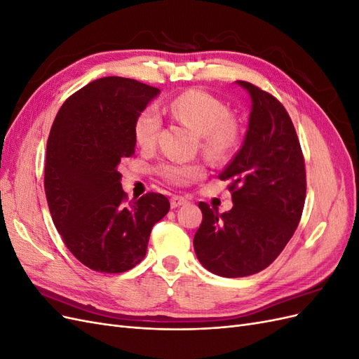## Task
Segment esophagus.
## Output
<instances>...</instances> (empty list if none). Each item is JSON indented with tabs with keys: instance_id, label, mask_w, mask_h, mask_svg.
Returning <instances> with one entry per match:
<instances>
[{
	"instance_id": "1",
	"label": "esophagus",
	"mask_w": 359,
	"mask_h": 359,
	"mask_svg": "<svg viewBox=\"0 0 359 359\" xmlns=\"http://www.w3.org/2000/svg\"><path fill=\"white\" fill-rule=\"evenodd\" d=\"M186 202H187V201L184 199L182 196H172V198H170V206H172V208H178V206L184 205Z\"/></svg>"
}]
</instances>
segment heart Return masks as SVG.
<instances>
[{
	"instance_id": "b5f03b06",
	"label": "heart",
	"mask_w": 359,
	"mask_h": 359,
	"mask_svg": "<svg viewBox=\"0 0 359 359\" xmlns=\"http://www.w3.org/2000/svg\"><path fill=\"white\" fill-rule=\"evenodd\" d=\"M165 111L175 121L193 128L201 135L202 149L215 161L229 158L241 142V128L231 116V109L215 95L202 90H187L178 94L165 106ZM161 119L154 107H145L133 126L136 144L149 149L157 142ZM160 175L173 186H189L205 177L199 163L168 161L158 168Z\"/></svg>"
}]
</instances>
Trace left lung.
<instances>
[{
    "instance_id": "left-lung-1",
    "label": "left lung",
    "mask_w": 359,
    "mask_h": 359,
    "mask_svg": "<svg viewBox=\"0 0 359 359\" xmlns=\"http://www.w3.org/2000/svg\"><path fill=\"white\" fill-rule=\"evenodd\" d=\"M252 97L244 144L220 173L233 206L220 214L199 202L193 245L212 274L235 278L274 262L295 233L306 202V165L292 119L274 95L236 81Z\"/></svg>"
}]
</instances>
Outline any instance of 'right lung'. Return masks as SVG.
<instances>
[{"mask_svg":"<svg viewBox=\"0 0 359 359\" xmlns=\"http://www.w3.org/2000/svg\"><path fill=\"white\" fill-rule=\"evenodd\" d=\"M158 93L119 76L95 79L64 102L50 128L45 193L53 224L70 253L99 273L136 266L170 208L153 191L128 201L118 172L119 161L135 156L136 116Z\"/></svg>","mask_w":359,"mask_h":359,"instance_id":"1","label":"right lung"}]
</instances>
